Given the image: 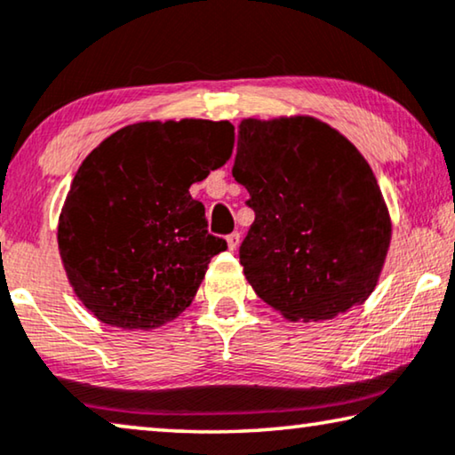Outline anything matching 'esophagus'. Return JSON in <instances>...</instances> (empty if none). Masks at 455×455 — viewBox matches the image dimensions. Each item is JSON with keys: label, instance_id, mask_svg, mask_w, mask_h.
<instances>
[{"label": "esophagus", "instance_id": "1", "mask_svg": "<svg viewBox=\"0 0 455 455\" xmlns=\"http://www.w3.org/2000/svg\"><path fill=\"white\" fill-rule=\"evenodd\" d=\"M226 242H228V248H229V250H232V252H234V250L240 246V234H238V232L229 234V235H228V238H226Z\"/></svg>", "mask_w": 455, "mask_h": 455}]
</instances>
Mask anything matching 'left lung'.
Wrapping results in <instances>:
<instances>
[{"label": "left lung", "instance_id": "8db88e82", "mask_svg": "<svg viewBox=\"0 0 455 455\" xmlns=\"http://www.w3.org/2000/svg\"><path fill=\"white\" fill-rule=\"evenodd\" d=\"M232 174L254 223L240 265L287 320L320 322L361 306L378 285L392 220L370 164L320 118H243Z\"/></svg>", "mask_w": 455, "mask_h": 455}]
</instances>
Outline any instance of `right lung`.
I'll return each instance as SVG.
<instances>
[{
  "mask_svg": "<svg viewBox=\"0 0 455 455\" xmlns=\"http://www.w3.org/2000/svg\"><path fill=\"white\" fill-rule=\"evenodd\" d=\"M228 121L127 124L82 162L65 196L57 243L77 299L108 326L151 331L193 304L226 240L207 232L190 184L232 154Z\"/></svg>",
  "mask_w": 455,
  "mask_h": 455,
  "instance_id": "right-lung-1",
  "label": "right lung"
}]
</instances>
